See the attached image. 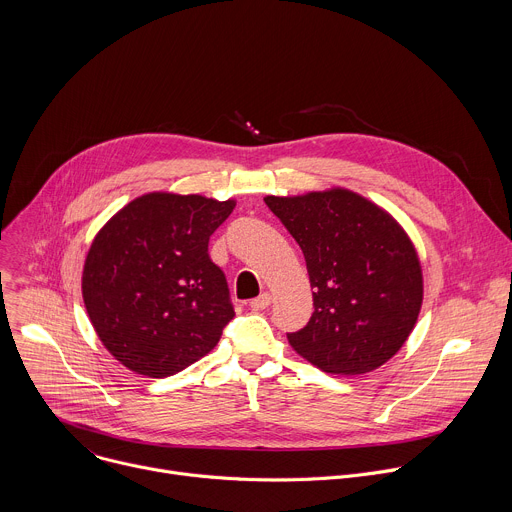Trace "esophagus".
I'll return each instance as SVG.
<instances>
[{"mask_svg": "<svg viewBox=\"0 0 512 512\" xmlns=\"http://www.w3.org/2000/svg\"><path fill=\"white\" fill-rule=\"evenodd\" d=\"M269 304H271V296L265 291V294H261L259 298H255V300L249 302V308H251L253 312H259V310H265Z\"/></svg>", "mask_w": 512, "mask_h": 512, "instance_id": "34e87169", "label": "esophagus"}]
</instances>
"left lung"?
Wrapping results in <instances>:
<instances>
[{"instance_id":"left-lung-1","label":"left lung","mask_w":512,"mask_h":512,"mask_svg":"<svg viewBox=\"0 0 512 512\" xmlns=\"http://www.w3.org/2000/svg\"><path fill=\"white\" fill-rule=\"evenodd\" d=\"M265 204L300 245L314 312L289 344L318 369L369 373L411 334L423 298L417 253L393 218L348 190Z\"/></svg>"}]
</instances>
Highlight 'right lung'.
I'll use <instances>...</instances> for the list:
<instances>
[{"label": "right lung", "mask_w": 512, "mask_h": 512, "mask_svg": "<svg viewBox=\"0 0 512 512\" xmlns=\"http://www.w3.org/2000/svg\"><path fill=\"white\" fill-rule=\"evenodd\" d=\"M233 200L145 194L95 237L83 271V300L105 348L127 369L170 377L208 354L235 308L208 239Z\"/></svg>", "instance_id": "1"}]
</instances>
